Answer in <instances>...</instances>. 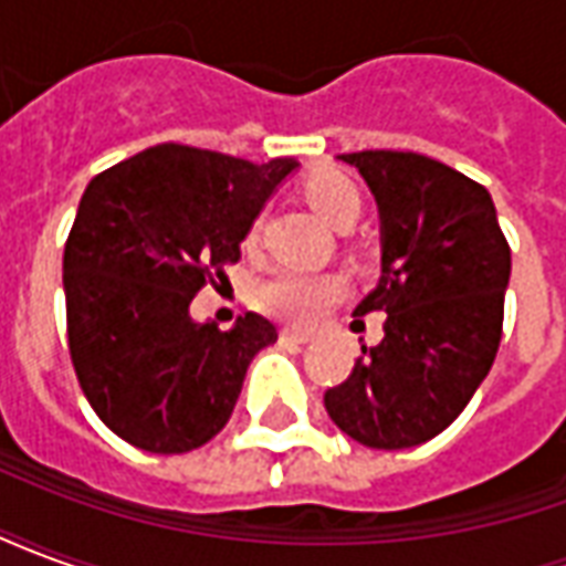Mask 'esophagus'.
Returning a JSON list of instances; mask_svg holds the SVG:
<instances>
[{"label":"esophagus","instance_id":"esophagus-1","mask_svg":"<svg viewBox=\"0 0 566 566\" xmlns=\"http://www.w3.org/2000/svg\"><path fill=\"white\" fill-rule=\"evenodd\" d=\"M279 339H282V345H306V343H312V336H308V333H300V331H282V333H279Z\"/></svg>","mask_w":566,"mask_h":566}]
</instances>
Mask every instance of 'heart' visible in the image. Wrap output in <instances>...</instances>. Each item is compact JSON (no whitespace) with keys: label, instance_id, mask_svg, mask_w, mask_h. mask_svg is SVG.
I'll return each instance as SVG.
<instances>
[{"label":"heart","instance_id":"1","mask_svg":"<svg viewBox=\"0 0 566 566\" xmlns=\"http://www.w3.org/2000/svg\"><path fill=\"white\" fill-rule=\"evenodd\" d=\"M306 199L331 227L355 223L360 214V190L339 169H321L306 181ZM258 233V227L251 235ZM343 294V282L336 275H318L303 270H279L258 284V306L270 315L294 324H312L324 315L336 296Z\"/></svg>","mask_w":566,"mask_h":566}]
</instances>
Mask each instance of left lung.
<instances>
[{"label": "left lung", "instance_id": "8db88e82", "mask_svg": "<svg viewBox=\"0 0 566 566\" xmlns=\"http://www.w3.org/2000/svg\"><path fill=\"white\" fill-rule=\"evenodd\" d=\"M379 206L381 275L355 315L385 336L324 394L333 424L369 449H412L461 416L494 364L510 245L485 187L412 150L339 154Z\"/></svg>", "mask_w": 566, "mask_h": 566}]
</instances>
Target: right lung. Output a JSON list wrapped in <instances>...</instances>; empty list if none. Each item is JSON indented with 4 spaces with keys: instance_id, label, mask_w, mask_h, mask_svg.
<instances>
[{
    "instance_id": "obj_1",
    "label": "right lung",
    "mask_w": 566,
    "mask_h": 566,
    "mask_svg": "<svg viewBox=\"0 0 566 566\" xmlns=\"http://www.w3.org/2000/svg\"><path fill=\"white\" fill-rule=\"evenodd\" d=\"M300 163L154 145L93 178L63 254L69 355L93 412L150 454H185L233 416L248 364L279 339L248 312L193 321L211 275L242 258L263 206Z\"/></svg>"
}]
</instances>
